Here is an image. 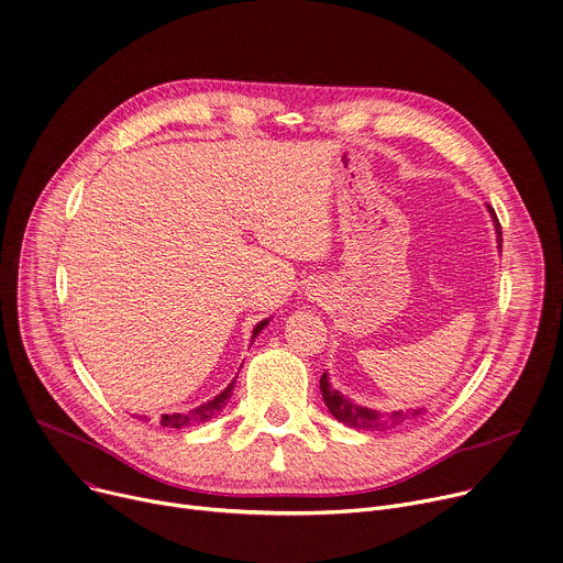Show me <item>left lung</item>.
Masks as SVG:
<instances>
[{"label": "left lung", "mask_w": 563, "mask_h": 563, "mask_svg": "<svg viewBox=\"0 0 563 563\" xmlns=\"http://www.w3.org/2000/svg\"><path fill=\"white\" fill-rule=\"evenodd\" d=\"M489 214H492V221H494V228H496V241H498V247H501V241H504V234H501V223H498L496 219V212L487 206ZM320 391H322V398L329 407V411L333 413L335 420L344 422L346 427H353V429H362V431H383V429H389L394 424H400L409 418H418L424 409H409V411H391V413H380L376 409H368V407H362V405H355L351 398L342 396L338 389L331 387L329 383V376L327 373H322L320 378Z\"/></svg>", "instance_id": "left-lung-1"}]
</instances>
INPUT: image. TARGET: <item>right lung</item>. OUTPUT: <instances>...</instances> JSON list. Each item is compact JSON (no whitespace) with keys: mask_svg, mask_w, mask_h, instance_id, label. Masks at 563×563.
Instances as JSON below:
<instances>
[{"mask_svg":"<svg viewBox=\"0 0 563 563\" xmlns=\"http://www.w3.org/2000/svg\"><path fill=\"white\" fill-rule=\"evenodd\" d=\"M266 324H268V320H264V322H260V324L255 327L253 340L264 331ZM232 387H234V380H232L219 396H214L212 400H208L206 405H201V407H197V409L180 411V413H163V416H161V424H163V427H172V429H183V427L199 424V422H206V420L214 418V416L228 405V400H230V396H232ZM145 420H147V418H145Z\"/></svg>","mask_w":563,"mask_h":563,"instance_id":"obj_1","label":"right lung"}]
</instances>
